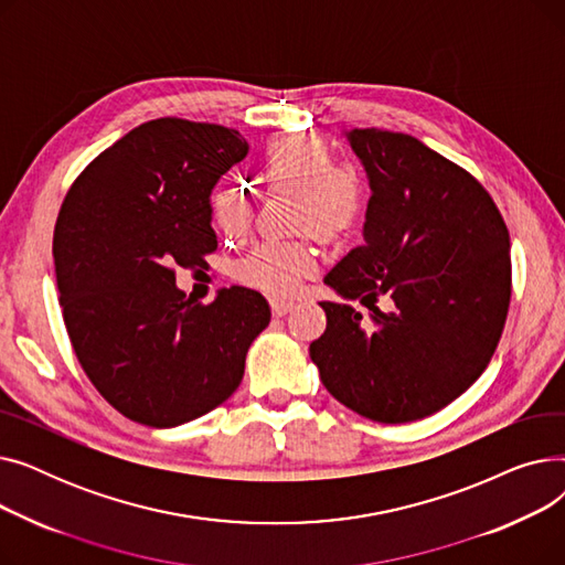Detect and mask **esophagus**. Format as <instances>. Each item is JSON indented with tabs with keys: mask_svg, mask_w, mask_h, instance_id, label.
Returning <instances> with one entry per match:
<instances>
[{
	"mask_svg": "<svg viewBox=\"0 0 565 565\" xmlns=\"http://www.w3.org/2000/svg\"><path fill=\"white\" fill-rule=\"evenodd\" d=\"M270 307H273L275 316H286L295 307V302L292 300H284V298H273Z\"/></svg>",
	"mask_w": 565,
	"mask_h": 565,
	"instance_id": "34e87169",
	"label": "esophagus"
}]
</instances>
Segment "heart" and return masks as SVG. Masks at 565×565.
I'll return each mask as SVG.
<instances>
[{
    "label": "heart",
    "mask_w": 565,
    "mask_h": 565,
    "mask_svg": "<svg viewBox=\"0 0 565 565\" xmlns=\"http://www.w3.org/2000/svg\"><path fill=\"white\" fill-rule=\"evenodd\" d=\"M256 181L295 192V226L320 237L348 233L364 211V188L350 167L332 164L330 148L307 135H279L265 143L256 162ZM215 224L237 233L249 224V199L235 185H220L211 196ZM316 249L309 241H265L237 260L241 281L288 295L316 270Z\"/></svg>",
    "instance_id": "heart-1"
}]
</instances>
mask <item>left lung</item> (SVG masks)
<instances>
[{
	"label": "left lung",
	"mask_w": 565,
	"mask_h": 565,
	"mask_svg": "<svg viewBox=\"0 0 565 565\" xmlns=\"http://www.w3.org/2000/svg\"><path fill=\"white\" fill-rule=\"evenodd\" d=\"M360 158L371 199L364 245L324 275L345 302L309 345L339 403L380 424L428 417L486 371L511 302V241L477 178L403 132H343ZM393 302L380 312L374 300Z\"/></svg>",
	"instance_id": "left-lung-1"
}]
</instances>
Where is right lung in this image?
Segmentation results:
<instances>
[{
    "label": "right lung",
    "mask_w": 565,
    "mask_h": 565,
    "mask_svg": "<svg viewBox=\"0 0 565 565\" xmlns=\"http://www.w3.org/2000/svg\"><path fill=\"white\" fill-rule=\"evenodd\" d=\"M247 151L233 128L156 118L88 164L58 213L52 252L73 350L137 424L173 428L222 405L270 322L252 288L199 305L175 286V267L217 249L211 194Z\"/></svg>",
    "instance_id": "right-lung-1"
}]
</instances>
